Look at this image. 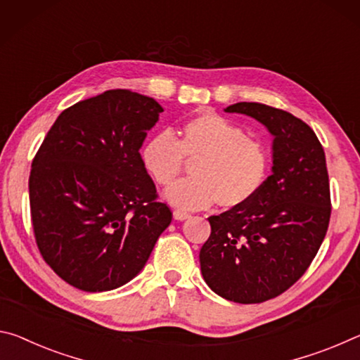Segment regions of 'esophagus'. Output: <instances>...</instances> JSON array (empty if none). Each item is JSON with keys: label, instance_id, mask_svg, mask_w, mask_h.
Masks as SVG:
<instances>
[{"label": "esophagus", "instance_id": "34e87169", "mask_svg": "<svg viewBox=\"0 0 360 360\" xmlns=\"http://www.w3.org/2000/svg\"><path fill=\"white\" fill-rule=\"evenodd\" d=\"M174 219L175 220H179V221H181V220H186V219H190V214H188V212H184V210H174Z\"/></svg>", "mask_w": 360, "mask_h": 360}]
</instances>
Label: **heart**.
I'll list each match as a JSON object with an SVG mask.
<instances>
[{
	"label": "heart",
	"mask_w": 360,
	"mask_h": 360,
	"mask_svg": "<svg viewBox=\"0 0 360 360\" xmlns=\"http://www.w3.org/2000/svg\"><path fill=\"white\" fill-rule=\"evenodd\" d=\"M141 162L153 180L170 186L193 162L191 179L181 180L164 194L184 210L210 207L238 209L249 204L266 184L269 153L262 141L215 111H201L184 122L180 137L158 132L141 148Z\"/></svg>",
	"instance_id": "b5f03b06"
}]
</instances>
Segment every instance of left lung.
<instances>
[{"label":"left lung","instance_id":"left-lung-1","mask_svg":"<svg viewBox=\"0 0 360 360\" xmlns=\"http://www.w3.org/2000/svg\"><path fill=\"white\" fill-rule=\"evenodd\" d=\"M273 135V174L249 204L209 217L201 273L229 302L262 303L302 278L326 238L330 185L326 153L313 129L284 110L255 102L225 108Z\"/></svg>","mask_w":360,"mask_h":360}]
</instances>
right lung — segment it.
<instances>
[{
  "label": "right lung",
  "mask_w": 360,
  "mask_h": 360,
  "mask_svg": "<svg viewBox=\"0 0 360 360\" xmlns=\"http://www.w3.org/2000/svg\"><path fill=\"white\" fill-rule=\"evenodd\" d=\"M162 107L113 89L63 110L32 162L30 210L44 262L79 290L127 284L172 221L140 148Z\"/></svg>",
  "instance_id": "1"
}]
</instances>
